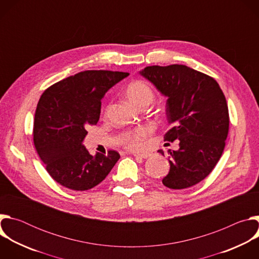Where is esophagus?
Wrapping results in <instances>:
<instances>
[{"label": "esophagus", "mask_w": 259, "mask_h": 259, "mask_svg": "<svg viewBox=\"0 0 259 259\" xmlns=\"http://www.w3.org/2000/svg\"><path fill=\"white\" fill-rule=\"evenodd\" d=\"M133 156H134V157H136V158L147 159V158H149V157L151 156V154H150V153H134V154H133Z\"/></svg>", "instance_id": "34e87169"}]
</instances>
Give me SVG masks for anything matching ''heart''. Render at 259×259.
Returning a JSON list of instances; mask_svg holds the SVG:
<instances>
[{
	"mask_svg": "<svg viewBox=\"0 0 259 259\" xmlns=\"http://www.w3.org/2000/svg\"><path fill=\"white\" fill-rule=\"evenodd\" d=\"M125 94L129 102L136 107L150 105L155 98V93L151 86L140 80L130 83L125 90ZM149 134L150 130L146 127H138L124 135L123 144L130 150H136L140 147L141 141Z\"/></svg>",
	"mask_w": 259,
	"mask_h": 259,
	"instance_id": "1",
	"label": "heart"
}]
</instances>
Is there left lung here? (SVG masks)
I'll return each instance as SVG.
<instances>
[{
	"label": "left lung",
	"mask_w": 259,
	"mask_h": 259,
	"mask_svg": "<svg viewBox=\"0 0 259 259\" xmlns=\"http://www.w3.org/2000/svg\"><path fill=\"white\" fill-rule=\"evenodd\" d=\"M139 73L168 98L172 127L164 139L179 140V150L169 152L170 170L162 182L172 190L193 187L210 174L225 150L230 125L225 94L213 78L187 65L146 66Z\"/></svg>",
	"instance_id": "8db88e82"
}]
</instances>
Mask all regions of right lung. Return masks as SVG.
I'll return each mask as SVG.
<instances>
[{
	"instance_id": "add662e5",
	"label": "right lung",
	"mask_w": 259,
	"mask_h": 259,
	"mask_svg": "<svg viewBox=\"0 0 259 259\" xmlns=\"http://www.w3.org/2000/svg\"><path fill=\"white\" fill-rule=\"evenodd\" d=\"M128 72L85 70L49 87L36 105L33 143L50 176L73 191H87L99 184L120 155L89 154L83 144L87 128L96 125L101 99Z\"/></svg>"
}]
</instances>
